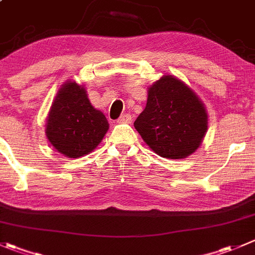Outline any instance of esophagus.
<instances>
[{
  "label": "esophagus",
  "mask_w": 255,
  "mask_h": 255,
  "mask_svg": "<svg viewBox=\"0 0 255 255\" xmlns=\"http://www.w3.org/2000/svg\"><path fill=\"white\" fill-rule=\"evenodd\" d=\"M132 122V116L126 113V115H122L120 118H118V123H130Z\"/></svg>",
  "instance_id": "1"
}]
</instances>
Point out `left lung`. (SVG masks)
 I'll return each instance as SVG.
<instances>
[{"mask_svg":"<svg viewBox=\"0 0 255 255\" xmlns=\"http://www.w3.org/2000/svg\"><path fill=\"white\" fill-rule=\"evenodd\" d=\"M134 127L158 155L183 159L201 145L208 129V115L193 90L167 75L148 88L147 105Z\"/></svg>","mask_w":255,"mask_h":255,"instance_id":"obj_1","label":"left lung"}]
</instances>
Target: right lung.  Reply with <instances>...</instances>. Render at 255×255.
<instances>
[{"mask_svg":"<svg viewBox=\"0 0 255 255\" xmlns=\"http://www.w3.org/2000/svg\"><path fill=\"white\" fill-rule=\"evenodd\" d=\"M110 125L88 100L87 91L67 81L57 92L47 117L46 135L54 149L68 158L92 152L107 133Z\"/></svg>","mask_w":255,"mask_h":255,"instance_id":"1","label":"right lung"}]
</instances>
